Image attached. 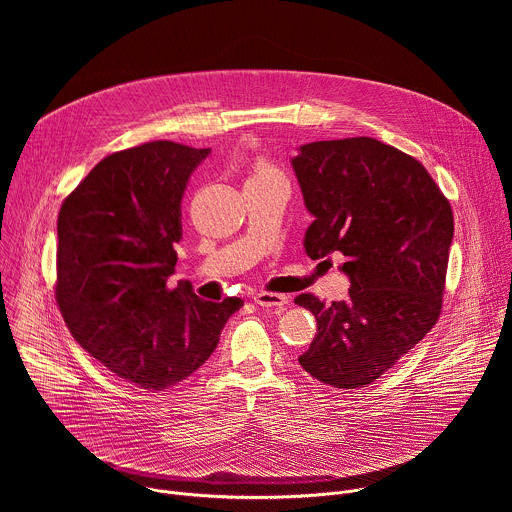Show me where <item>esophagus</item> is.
Listing matches in <instances>:
<instances>
[{"mask_svg": "<svg viewBox=\"0 0 512 512\" xmlns=\"http://www.w3.org/2000/svg\"><path fill=\"white\" fill-rule=\"evenodd\" d=\"M255 304L261 308H281L287 304V296L283 294H271V291H259V294L253 296Z\"/></svg>", "mask_w": 512, "mask_h": 512, "instance_id": "obj_1", "label": "esophagus"}]
</instances>
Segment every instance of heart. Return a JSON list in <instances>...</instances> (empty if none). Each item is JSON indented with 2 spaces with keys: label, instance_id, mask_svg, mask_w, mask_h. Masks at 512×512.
Returning <instances> with one entry per match:
<instances>
[{
  "label": "heart",
  "instance_id": "1",
  "mask_svg": "<svg viewBox=\"0 0 512 512\" xmlns=\"http://www.w3.org/2000/svg\"><path fill=\"white\" fill-rule=\"evenodd\" d=\"M271 174H277L275 170H271L269 166H265V164H259L257 166V172H255V176H271Z\"/></svg>",
  "mask_w": 512,
  "mask_h": 512
}]
</instances>
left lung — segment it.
Here are the masks:
<instances>
[{
	"label": "left lung",
	"mask_w": 512,
	"mask_h": 512,
	"mask_svg": "<svg viewBox=\"0 0 512 512\" xmlns=\"http://www.w3.org/2000/svg\"><path fill=\"white\" fill-rule=\"evenodd\" d=\"M291 168L314 216L306 253L328 265L344 255L350 279L344 302L296 298L318 322L298 360L336 389L371 385L440 318L452 206L415 158L373 137L300 145Z\"/></svg>",
	"instance_id": "1"
}]
</instances>
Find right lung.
Wrapping results in <instances>:
<instances>
[{
  "mask_svg": "<svg viewBox=\"0 0 512 512\" xmlns=\"http://www.w3.org/2000/svg\"><path fill=\"white\" fill-rule=\"evenodd\" d=\"M210 154L150 141L101 160L58 212L56 302L75 338L119 379L164 391L214 352L241 298L206 302L170 287L182 196Z\"/></svg>",
  "mask_w": 512,
  "mask_h": 512,
  "instance_id": "right-lung-1",
  "label": "right lung"
}]
</instances>
